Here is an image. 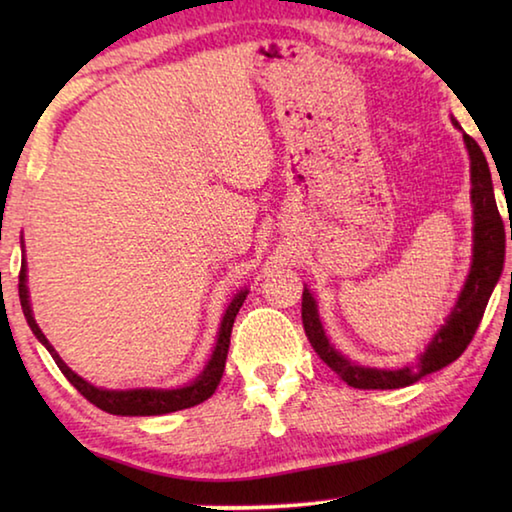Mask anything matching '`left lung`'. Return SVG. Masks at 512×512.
<instances>
[{
    "label": "left lung",
    "mask_w": 512,
    "mask_h": 512,
    "mask_svg": "<svg viewBox=\"0 0 512 512\" xmlns=\"http://www.w3.org/2000/svg\"><path fill=\"white\" fill-rule=\"evenodd\" d=\"M454 126H458V121ZM463 140L470 153V169H472V203H474V259L467 282L458 296V302L449 314L447 323L440 327V332L433 336L429 348L420 354V361L415 366H406L402 370H377L357 366L336 352L329 345L327 336L320 325L316 302L311 293L302 291V325L311 343V348L323 359L345 384L359 391H388V388H404L411 386L422 377L431 375L440 368L449 366L465 352L467 345L474 339L476 327H479L483 311L488 307L492 289L504 271L506 257V232L504 221L497 210L495 189H492L490 167L485 162L481 146L476 144L470 135L463 133ZM512 241V230H510Z\"/></svg>",
    "instance_id": "8db88e82"
}]
</instances>
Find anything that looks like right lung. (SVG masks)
I'll return each instance as SVG.
<instances>
[{"instance_id":"add662e5","label":"right lung","mask_w":512,"mask_h":512,"mask_svg":"<svg viewBox=\"0 0 512 512\" xmlns=\"http://www.w3.org/2000/svg\"><path fill=\"white\" fill-rule=\"evenodd\" d=\"M20 302H22V311L27 316V323L31 327V332L38 336V341L45 345L49 350L51 357H54L56 366L60 372L67 377L69 384H72L76 391H79L85 400L92 402L94 406H99L101 411L112 413V415H162V413H173V411H183L189 409V406H196L205 402L207 397H212V393L219 386V381L223 377L225 370V357H228V348H230V334H232V325H235V318L239 314V307L244 305L246 293L241 291L237 293L232 302L225 309L223 323L219 329V341H216V348L210 363L203 370V375L198 377L194 384H189L185 388H173V391H155V388H135V391H106V388H97L88 384V381L81 379L76 372L69 370L65 366V361L58 357V352L51 348L49 341L45 339V334L40 332V327L36 323V318L31 314V305H29V291H27V266H24L22 259V268H20Z\"/></svg>"}]
</instances>
